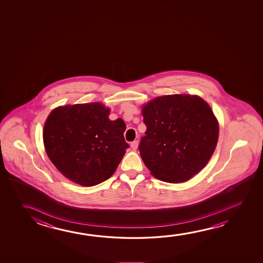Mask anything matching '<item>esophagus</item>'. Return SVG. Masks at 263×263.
<instances>
[{
    "mask_svg": "<svg viewBox=\"0 0 263 263\" xmlns=\"http://www.w3.org/2000/svg\"><path fill=\"white\" fill-rule=\"evenodd\" d=\"M138 140H135V141H133V142L131 143V147L133 148L134 151L135 149H137L138 148Z\"/></svg>",
    "mask_w": 263,
    "mask_h": 263,
    "instance_id": "34e87169",
    "label": "esophagus"
}]
</instances>
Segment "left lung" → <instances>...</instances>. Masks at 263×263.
<instances>
[{
    "label": "left lung",
    "instance_id": "8db88e82",
    "mask_svg": "<svg viewBox=\"0 0 263 263\" xmlns=\"http://www.w3.org/2000/svg\"><path fill=\"white\" fill-rule=\"evenodd\" d=\"M142 115L146 135L138 151L152 175L179 183L206 165L219 131L206 102L197 96L165 95L146 104Z\"/></svg>",
    "mask_w": 263,
    "mask_h": 263
}]
</instances>
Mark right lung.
Instances as JSON below:
<instances>
[{
  "label": "right lung",
  "mask_w": 263,
  "mask_h": 263,
  "mask_svg": "<svg viewBox=\"0 0 263 263\" xmlns=\"http://www.w3.org/2000/svg\"><path fill=\"white\" fill-rule=\"evenodd\" d=\"M100 103L56 108L44 126L48 158L65 177L83 186L106 181L116 172L129 145L125 122L111 121Z\"/></svg>",
  "instance_id": "add662e5"
}]
</instances>
